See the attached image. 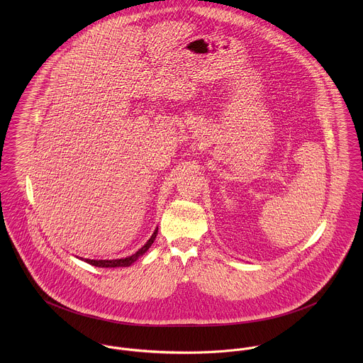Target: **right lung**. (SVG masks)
<instances>
[{"label": "right lung", "instance_id": "add662e5", "mask_svg": "<svg viewBox=\"0 0 363 363\" xmlns=\"http://www.w3.org/2000/svg\"><path fill=\"white\" fill-rule=\"evenodd\" d=\"M156 233H157V229H156L155 232L152 233V236H151V239L135 253V255H133V256H130V257H125V259H85L86 262H89V264H92V265H95V267H104V268H108V267H128V265H131L135 259H138L140 256H143L151 246H152V243H154V240H155Z\"/></svg>", "mask_w": 363, "mask_h": 363}]
</instances>
